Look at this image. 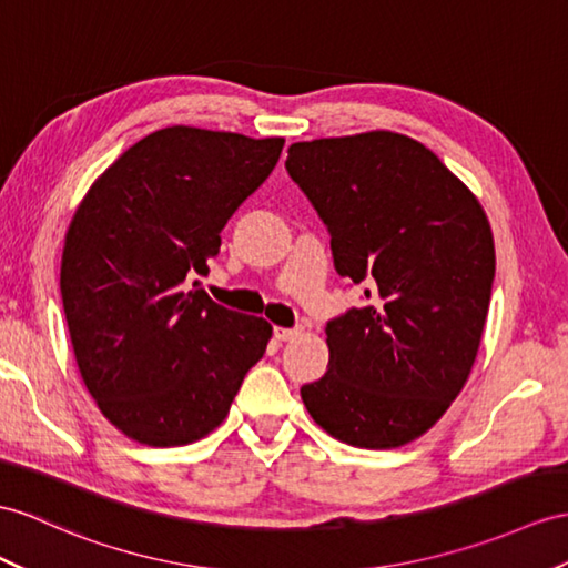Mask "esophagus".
I'll use <instances>...</instances> for the list:
<instances>
[{
	"mask_svg": "<svg viewBox=\"0 0 568 568\" xmlns=\"http://www.w3.org/2000/svg\"><path fill=\"white\" fill-rule=\"evenodd\" d=\"M301 335V327H274V337L280 342H292Z\"/></svg>",
	"mask_w": 568,
	"mask_h": 568,
	"instance_id": "34e87169",
	"label": "esophagus"
}]
</instances>
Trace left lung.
Masks as SVG:
<instances>
[{
  "instance_id": "left-lung-1",
  "label": "left lung",
  "mask_w": 568,
  "mask_h": 568,
  "mask_svg": "<svg viewBox=\"0 0 568 568\" xmlns=\"http://www.w3.org/2000/svg\"><path fill=\"white\" fill-rule=\"evenodd\" d=\"M286 171L366 303L325 327L327 373L301 388L313 422L356 448H399L460 395L494 282L479 200L432 149L376 130L296 142Z\"/></svg>"
}]
</instances>
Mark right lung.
<instances>
[{
	"label": "right lung",
	"mask_w": 568,
	"mask_h": 568,
	"mask_svg": "<svg viewBox=\"0 0 568 568\" xmlns=\"http://www.w3.org/2000/svg\"><path fill=\"white\" fill-rule=\"evenodd\" d=\"M282 146L175 124L124 151L77 206L60 270L69 337L95 405L136 444L214 432L267 349L272 325L219 306L195 276Z\"/></svg>",
	"instance_id": "add662e5"
}]
</instances>
